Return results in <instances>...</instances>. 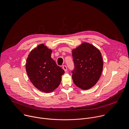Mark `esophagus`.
<instances>
[{"instance_id": "obj_1", "label": "esophagus", "mask_w": 129, "mask_h": 129, "mask_svg": "<svg viewBox=\"0 0 129 129\" xmlns=\"http://www.w3.org/2000/svg\"><path fill=\"white\" fill-rule=\"evenodd\" d=\"M62 68L63 69V70L66 72L67 71V68L66 67V66H62Z\"/></svg>"}]
</instances>
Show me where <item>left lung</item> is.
Returning a JSON list of instances; mask_svg holds the SVG:
<instances>
[{
    "instance_id": "1",
    "label": "left lung",
    "mask_w": 129,
    "mask_h": 129,
    "mask_svg": "<svg viewBox=\"0 0 129 129\" xmlns=\"http://www.w3.org/2000/svg\"><path fill=\"white\" fill-rule=\"evenodd\" d=\"M75 69L72 72L74 84L83 90L95 85L103 68V61L100 50L88 43L84 42L72 50Z\"/></svg>"
}]
</instances>
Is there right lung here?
Listing matches in <instances>:
<instances>
[{
  "instance_id": "obj_1",
  "label": "right lung",
  "mask_w": 129,
  "mask_h": 129,
  "mask_svg": "<svg viewBox=\"0 0 129 129\" xmlns=\"http://www.w3.org/2000/svg\"><path fill=\"white\" fill-rule=\"evenodd\" d=\"M52 52L45 44H40L30 51L26 62L30 81L38 90L45 93L52 92L59 86L64 73L51 58Z\"/></svg>"
}]
</instances>
